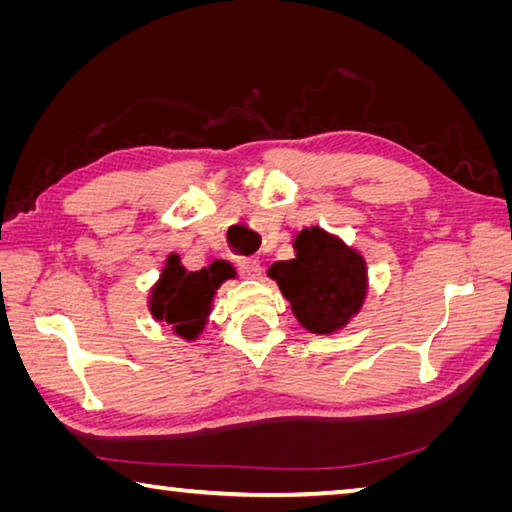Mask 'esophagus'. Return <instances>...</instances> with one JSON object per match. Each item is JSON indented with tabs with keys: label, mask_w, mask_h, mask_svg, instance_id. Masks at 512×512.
Here are the masks:
<instances>
[{
	"label": "esophagus",
	"mask_w": 512,
	"mask_h": 512,
	"mask_svg": "<svg viewBox=\"0 0 512 512\" xmlns=\"http://www.w3.org/2000/svg\"><path fill=\"white\" fill-rule=\"evenodd\" d=\"M237 266L239 271L244 273L250 280H257L259 275H262V266H259L257 259H250V257H237Z\"/></svg>",
	"instance_id": "1"
}]
</instances>
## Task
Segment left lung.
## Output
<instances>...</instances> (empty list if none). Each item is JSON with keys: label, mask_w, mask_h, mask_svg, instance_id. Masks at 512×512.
<instances>
[{"label": "left lung", "mask_w": 512, "mask_h": 512, "mask_svg": "<svg viewBox=\"0 0 512 512\" xmlns=\"http://www.w3.org/2000/svg\"><path fill=\"white\" fill-rule=\"evenodd\" d=\"M296 257L268 268L291 302L298 323L314 334H332L357 314L368 291L363 257L320 228H305L293 241Z\"/></svg>", "instance_id": "8db88e82"}]
</instances>
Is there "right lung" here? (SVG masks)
<instances>
[{
	"label": "right lung",
	"instance_id": "1",
	"mask_svg": "<svg viewBox=\"0 0 512 512\" xmlns=\"http://www.w3.org/2000/svg\"><path fill=\"white\" fill-rule=\"evenodd\" d=\"M235 275L225 262H212L201 271H187L180 257L171 253L160 282L151 291L149 309L155 320L173 327V332L187 341H194L203 332L210 316L212 298L221 282Z\"/></svg>",
	"mask_w": 512,
	"mask_h": 512
}]
</instances>
